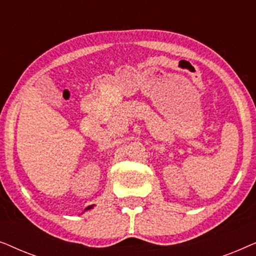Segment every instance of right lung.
<instances>
[{
	"mask_svg": "<svg viewBox=\"0 0 256 256\" xmlns=\"http://www.w3.org/2000/svg\"><path fill=\"white\" fill-rule=\"evenodd\" d=\"M93 206H94V205H90V206H88V208H85V211H86V210H90V208H93Z\"/></svg>",
	"mask_w": 256,
	"mask_h": 256,
	"instance_id": "add662e5",
	"label": "right lung"
}]
</instances>
